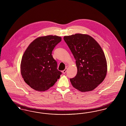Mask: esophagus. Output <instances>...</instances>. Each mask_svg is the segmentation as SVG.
<instances>
[{
	"label": "esophagus",
	"instance_id": "34e87169",
	"mask_svg": "<svg viewBox=\"0 0 126 126\" xmlns=\"http://www.w3.org/2000/svg\"><path fill=\"white\" fill-rule=\"evenodd\" d=\"M67 68H66L63 71H62V73H63V74H65L66 73V71H67Z\"/></svg>",
	"mask_w": 126,
	"mask_h": 126
}]
</instances>
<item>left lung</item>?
Returning <instances> with one entry per match:
<instances>
[{"instance_id":"8db88e82","label":"left lung","mask_w":126,"mask_h":126,"mask_svg":"<svg viewBox=\"0 0 126 126\" xmlns=\"http://www.w3.org/2000/svg\"><path fill=\"white\" fill-rule=\"evenodd\" d=\"M64 40L76 60L77 74L70 79L73 86L83 92L94 89L103 81L107 70L102 48L93 38L87 34L65 36Z\"/></svg>"}]
</instances>
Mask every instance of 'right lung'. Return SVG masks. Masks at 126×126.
I'll list each match as a JSON object with an SVG mask.
<instances>
[{"label": "right lung", "mask_w": 126, "mask_h": 126, "mask_svg": "<svg viewBox=\"0 0 126 126\" xmlns=\"http://www.w3.org/2000/svg\"><path fill=\"white\" fill-rule=\"evenodd\" d=\"M61 41L56 35L40 37L32 42L24 52L21 63V73L24 82L32 89L45 91L60 78L57 62L52 57L55 47Z\"/></svg>", "instance_id": "add662e5"}]
</instances>
